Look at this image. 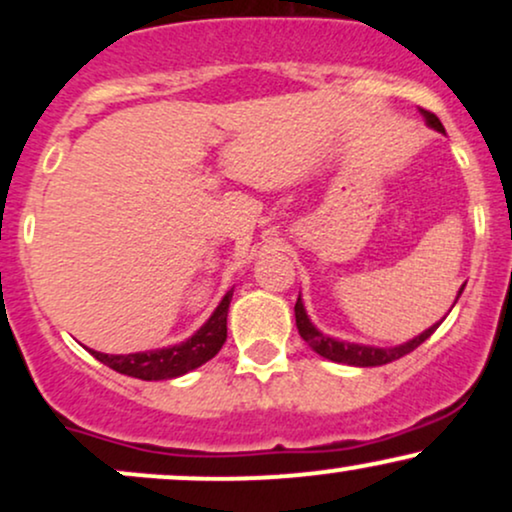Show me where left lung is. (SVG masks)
Here are the masks:
<instances>
[{
	"instance_id": "1",
	"label": "left lung",
	"mask_w": 512,
	"mask_h": 512,
	"mask_svg": "<svg viewBox=\"0 0 512 512\" xmlns=\"http://www.w3.org/2000/svg\"><path fill=\"white\" fill-rule=\"evenodd\" d=\"M421 115H424V120H426L428 127H433V129H436V132H445V127L440 125V120H438L436 115L428 113V110H424V108H421ZM462 289H464V286H462ZM462 289H460V293H462ZM460 293H457V298H460ZM457 298H455V303H457ZM293 310H296L298 334H301L305 342H308V346L315 351V354L330 358V361H334V363H346V366H358V368L385 366V363H392V361H397V358L407 356L409 351L416 349V346L424 344L426 339L438 330L440 322H443V320L436 322V325L428 327L426 332H421L419 337L409 339V342H404V344H399V346H390V349H380V346L339 342V339H332V337H327V334H322L313 325V322H310L308 313H305L301 296H298L296 308H293Z\"/></svg>"
}]
</instances>
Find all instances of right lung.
<instances>
[{"instance_id": "obj_1", "label": "right lung", "mask_w": 512, "mask_h": 512, "mask_svg": "<svg viewBox=\"0 0 512 512\" xmlns=\"http://www.w3.org/2000/svg\"><path fill=\"white\" fill-rule=\"evenodd\" d=\"M233 289L221 298L216 310L204 322L199 330L192 334L187 342H180L175 346H166V349L156 351H139V354H101V351H91L93 358L110 366L117 373L132 375L139 380H170L178 375L190 373L207 363L221 351L223 342H226V317L228 305H231Z\"/></svg>"}]
</instances>
